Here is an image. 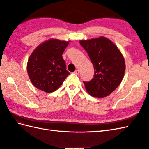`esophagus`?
Listing matches in <instances>:
<instances>
[{
	"mask_svg": "<svg viewBox=\"0 0 149 149\" xmlns=\"http://www.w3.org/2000/svg\"><path fill=\"white\" fill-rule=\"evenodd\" d=\"M79 72H80L79 70H75V71L74 72V74H75L78 75V74H79Z\"/></svg>",
	"mask_w": 149,
	"mask_h": 149,
	"instance_id": "esophagus-1",
	"label": "esophagus"
}]
</instances>
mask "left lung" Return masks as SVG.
<instances>
[{
  "label": "left lung",
  "instance_id": "left-lung-1",
  "mask_svg": "<svg viewBox=\"0 0 149 149\" xmlns=\"http://www.w3.org/2000/svg\"><path fill=\"white\" fill-rule=\"evenodd\" d=\"M94 66L93 78L83 82L87 92L97 98L109 95L118 87L124 75L125 64L121 52L105 37L81 40Z\"/></svg>",
  "mask_w": 149,
  "mask_h": 149
}]
</instances>
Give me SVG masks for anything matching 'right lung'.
<instances>
[{
    "label": "right lung",
    "instance_id": "1",
    "mask_svg": "<svg viewBox=\"0 0 149 149\" xmlns=\"http://www.w3.org/2000/svg\"><path fill=\"white\" fill-rule=\"evenodd\" d=\"M69 42L50 39L37 47L27 61L31 83L38 89L52 93L61 86L70 75L62 54Z\"/></svg>",
    "mask_w": 149,
    "mask_h": 149
}]
</instances>
